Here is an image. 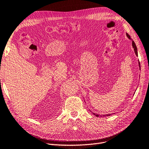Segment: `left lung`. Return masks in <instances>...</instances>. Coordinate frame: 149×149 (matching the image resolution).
Returning <instances> with one entry per match:
<instances>
[{
    "label": "left lung",
    "instance_id": "obj_1",
    "mask_svg": "<svg viewBox=\"0 0 149 149\" xmlns=\"http://www.w3.org/2000/svg\"><path fill=\"white\" fill-rule=\"evenodd\" d=\"M126 36H127V37L129 38L130 40H131V41H132V46H133V48H134V53H135V54H136V55L137 56H138V54H137V47H136V44H135V43H134V42L133 40V39H132V38H131V37H130V35H128L127 33H126ZM138 63H139V68H140V63H139V61H138ZM93 114H94L95 115H96V117H99V116H101V117H105V116H110V115H111V113H109V114H106V115H98V114H97V113H93Z\"/></svg>",
    "mask_w": 149,
    "mask_h": 149
}]
</instances>
